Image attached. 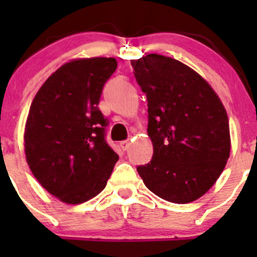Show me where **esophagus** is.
<instances>
[{
    "instance_id": "esophagus-1",
    "label": "esophagus",
    "mask_w": 257,
    "mask_h": 257,
    "mask_svg": "<svg viewBox=\"0 0 257 257\" xmlns=\"http://www.w3.org/2000/svg\"><path fill=\"white\" fill-rule=\"evenodd\" d=\"M130 145H131L130 140H123V142L119 143V147H121L122 151H127V149L130 148Z\"/></svg>"
}]
</instances>
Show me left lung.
<instances>
[{"instance_id":"8db88e82","label":"left lung","mask_w":257,"mask_h":257,"mask_svg":"<svg viewBox=\"0 0 257 257\" xmlns=\"http://www.w3.org/2000/svg\"><path fill=\"white\" fill-rule=\"evenodd\" d=\"M148 99L153 158L138 172L145 187L172 203L201 198L230 156L226 110L210 83L176 59L149 54L131 60Z\"/></svg>"}]
</instances>
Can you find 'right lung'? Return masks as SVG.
Listing matches in <instances>:
<instances>
[{"instance_id": "right-lung-1", "label": "right lung", "mask_w": 257, "mask_h": 257, "mask_svg": "<svg viewBox=\"0 0 257 257\" xmlns=\"http://www.w3.org/2000/svg\"><path fill=\"white\" fill-rule=\"evenodd\" d=\"M114 58L73 59L54 72L32 101L24 152L32 174L59 201L79 205L105 188L118 156L105 143L101 90Z\"/></svg>"}]
</instances>
